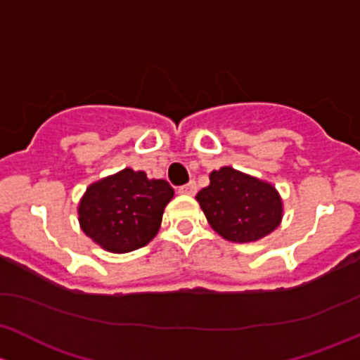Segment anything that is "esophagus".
I'll return each mask as SVG.
<instances>
[{
	"mask_svg": "<svg viewBox=\"0 0 360 360\" xmlns=\"http://www.w3.org/2000/svg\"><path fill=\"white\" fill-rule=\"evenodd\" d=\"M180 194H185V195H194L195 192H198V185H195V181H188V184L181 185L179 188Z\"/></svg>",
	"mask_w": 360,
	"mask_h": 360,
	"instance_id": "obj_1",
	"label": "esophagus"
}]
</instances>
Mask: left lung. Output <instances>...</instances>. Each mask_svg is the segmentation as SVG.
<instances>
[{
  "label": "left lung",
  "mask_w": 360,
  "mask_h": 360,
  "mask_svg": "<svg viewBox=\"0 0 360 360\" xmlns=\"http://www.w3.org/2000/svg\"><path fill=\"white\" fill-rule=\"evenodd\" d=\"M217 234L232 243H253L283 220V199L274 185L224 166L210 173V185L195 195Z\"/></svg>",
  "instance_id": "obj_1"
}]
</instances>
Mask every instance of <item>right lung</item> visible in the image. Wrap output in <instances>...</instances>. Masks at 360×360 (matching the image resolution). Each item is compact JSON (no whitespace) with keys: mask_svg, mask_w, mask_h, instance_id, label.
<instances>
[{"mask_svg":"<svg viewBox=\"0 0 360 360\" xmlns=\"http://www.w3.org/2000/svg\"><path fill=\"white\" fill-rule=\"evenodd\" d=\"M173 195L166 180H150L143 172L124 168L86 188L77 206L79 225L105 251H135L158 234Z\"/></svg>","mask_w":360,"mask_h":360,"instance_id":"1","label":"right lung"}]
</instances>
